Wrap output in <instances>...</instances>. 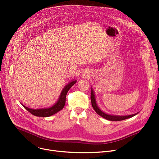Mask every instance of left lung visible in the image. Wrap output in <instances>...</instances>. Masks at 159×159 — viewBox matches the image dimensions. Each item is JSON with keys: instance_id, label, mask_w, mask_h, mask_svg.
I'll list each match as a JSON object with an SVG mask.
<instances>
[{"instance_id": "left-lung-1", "label": "left lung", "mask_w": 159, "mask_h": 159, "mask_svg": "<svg viewBox=\"0 0 159 159\" xmlns=\"http://www.w3.org/2000/svg\"><path fill=\"white\" fill-rule=\"evenodd\" d=\"M91 105H92L94 110L95 112L99 115L100 116H101L102 117L106 119V120H111V121H120V120H123L125 119H127L129 118L132 117V116L136 115L137 113H135L133 115H125V116H118V115H109V114H106L102 111L101 110L99 109L98 107L97 106V102H96V99H95V96L94 91H93L92 88L91 89Z\"/></svg>"}]
</instances>
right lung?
Instances as JSON below:
<instances>
[{
  "instance_id": "right-lung-1",
  "label": "right lung",
  "mask_w": 159,
  "mask_h": 159,
  "mask_svg": "<svg viewBox=\"0 0 159 159\" xmlns=\"http://www.w3.org/2000/svg\"><path fill=\"white\" fill-rule=\"evenodd\" d=\"M77 82V80H73L71 82L68 83L62 89V92L60 95L59 98L57 102L52 107H48V108H42V109H31L26 106L23 105L24 108L27 111H28L32 115L37 116H49L54 115L55 113L61 111L62 108L64 107L66 103V95L69 89Z\"/></svg>"
}]
</instances>
